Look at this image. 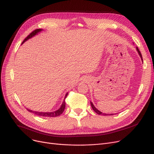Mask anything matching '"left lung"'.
<instances>
[{
  "instance_id": "8db88e82",
  "label": "left lung",
  "mask_w": 154,
  "mask_h": 154,
  "mask_svg": "<svg viewBox=\"0 0 154 154\" xmlns=\"http://www.w3.org/2000/svg\"><path fill=\"white\" fill-rule=\"evenodd\" d=\"M137 51H138V52H139V54L140 55V57H141V59H142V60L143 61V59H142V54H141V53H140V51L139 50V48H138V47H137ZM91 106H92V108L93 109V110H94V112H96L97 114H99V115H103V116H107V114H103L102 112H101L100 111H99V110H97V109L95 107H94V106L93 105V103H92V102H91ZM110 115H113V114H110Z\"/></svg>"
}]
</instances>
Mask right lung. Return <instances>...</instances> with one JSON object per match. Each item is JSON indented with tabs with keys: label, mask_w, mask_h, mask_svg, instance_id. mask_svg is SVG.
I'll use <instances>...</instances> for the list:
<instances>
[{
	"label": "right lung",
	"mask_w": 154,
	"mask_h": 154,
	"mask_svg": "<svg viewBox=\"0 0 154 154\" xmlns=\"http://www.w3.org/2000/svg\"><path fill=\"white\" fill-rule=\"evenodd\" d=\"M41 30H42V29H38L34 30V31H32V32H31V33H30L25 39L23 40V41L22 42V44H23L24 42H25V41H26V40H28L29 38H31L32 37H33V36H34L35 35H36V34L38 33V32H40ZM67 94H68V93L66 94V97H65L64 100H63V103H62V106H61L59 110H56V111H55V112H40L32 111V110H29V109H27V110H29V112H30L34 113V114H35V115H37V116H41V117H54L59 116L60 115H61V114H62L63 110H64V109H65V107H66V102H65V99H66Z\"/></svg>",
	"instance_id": "1"
}]
</instances>
